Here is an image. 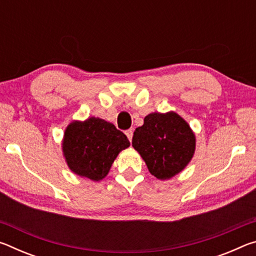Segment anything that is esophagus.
<instances>
[{"instance_id": "1", "label": "esophagus", "mask_w": 256, "mask_h": 256, "mask_svg": "<svg viewBox=\"0 0 256 256\" xmlns=\"http://www.w3.org/2000/svg\"><path fill=\"white\" fill-rule=\"evenodd\" d=\"M125 134H126V136L128 138V140L132 141V138H133V131H132V130H128V131H125Z\"/></svg>"}]
</instances>
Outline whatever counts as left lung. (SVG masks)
I'll use <instances>...</instances> for the list:
<instances>
[{
    "instance_id": "left-lung-1",
    "label": "left lung",
    "mask_w": 256,
    "mask_h": 256,
    "mask_svg": "<svg viewBox=\"0 0 256 256\" xmlns=\"http://www.w3.org/2000/svg\"><path fill=\"white\" fill-rule=\"evenodd\" d=\"M196 134L175 112H151L136 128L132 146L158 180H170L188 166L196 152Z\"/></svg>"
}]
</instances>
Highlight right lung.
Masks as SVG:
<instances>
[{"label":"right lung","mask_w":256,"mask_h":256,"mask_svg":"<svg viewBox=\"0 0 256 256\" xmlns=\"http://www.w3.org/2000/svg\"><path fill=\"white\" fill-rule=\"evenodd\" d=\"M128 146L123 132L99 118L73 120L62 141L63 156L71 172L94 182L105 178L118 154Z\"/></svg>","instance_id":"add662e5"}]
</instances>
